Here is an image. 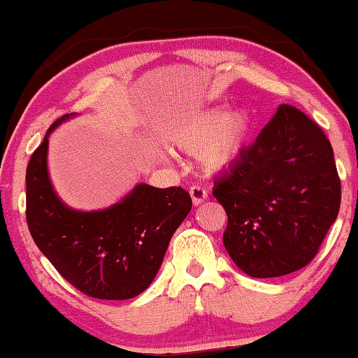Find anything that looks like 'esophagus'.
Masks as SVG:
<instances>
[{
  "label": "esophagus",
  "mask_w": 358,
  "mask_h": 358,
  "mask_svg": "<svg viewBox=\"0 0 358 358\" xmlns=\"http://www.w3.org/2000/svg\"><path fill=\"white\" fill-rule=\"evenodd\" d=\"M189 194H191V199L194 206H199L203 201L207 199V189L203 188L201 185H194L189 188Z\"/></svg>",
  "instance_id": "esophagus-1"
}]
</instances>
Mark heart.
I'll use <instances>...</instances> for the list:
<instances>
[{
	"instance_id": "1",
	"label": "heart",
	"mask_w": 358,
	"mask_h": 358,
	"mask_svg": "<svg viewBox=\"0 0 358 358\" xmlns=\"http://www.w3.org/2000/svg\"><path fill=\"white\" fill-rule=\"evenodd\" d=\"M223 110H208L173 127L169 143L175 148L199 151L203 167L217 172L229 167L239 157L250 134V119L245 113H234L224 120Z\"/></svg>"
}]
</instances>
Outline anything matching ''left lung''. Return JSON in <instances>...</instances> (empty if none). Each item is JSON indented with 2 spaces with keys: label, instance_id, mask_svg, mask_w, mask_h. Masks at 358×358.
I'll list each match as a JSON object with an SVG mask.
<instances>
[{
  "label": "left lung",
  "instance_id": "1",
  "mask_svg": "<svg viewBox=\"0 0 358 358\" xmlns=\"http://www.w3.org/2000/svg\"><path fill=\"white\" fill-rule=\"evenodd\" d=\"M213 185L228 215L226 250L258 279L308 266L341 206L330 140L319 124L285 103Z\"/></svg>",
  "mask_w": 358,
  "mask_h": 358
}]
</instances>
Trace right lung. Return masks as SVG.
Instances as JSON below:
<instances>
[{
  "mask_svg": "<svg viewBox=\"0 0 358 358\" xmlns=\"http://www.w3.org/2000/svg\"><path fill=\"white\" fill-rule=\"evenodd\" d=\"M49 127L27 166V223L59 274L87 296L130 299L155 280L169 242L192 207L181 186L138 185L116 206L76 212L54 194L48 177Z\"/></svg>",
  "mask_w": 358,
  "mask_h": 358,
  "instance_id": "right-lung-1",
  "label": "right lung"
}]
</instances>
